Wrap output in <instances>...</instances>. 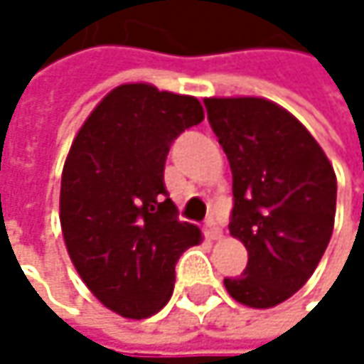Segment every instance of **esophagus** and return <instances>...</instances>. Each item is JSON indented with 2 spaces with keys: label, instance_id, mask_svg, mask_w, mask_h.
<instances>
[{
  "label": "esophagus",
  "instance_id": "34e87169",
  "mask_svg": "<svg viewBox=\"0 0 364 364\" xmlns=\"http://www.w3.org/2000/svg\"><path fill=\"white\" fill-rule=\"evenodd\" d=\"M204 234H206L210 240H217V238H221V228H219L213 219H208V221L204 223Z\"/></svg>",
  "mask_w": 364,
  "mask_h": 364
}]
</instances>
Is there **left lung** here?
<instances>
[{
  "instance_id": "obj_1",
  "label": "left lung",
  "mask_w": 364,
  "mask_h": 364,
  "mask_svg": "<svg viewBox=\"0 0 364 364\" xmlns=\"http://www.w3.org/2000/svg\"><path fill=\"white\" fill-rule=\"evenodd\" d=\"M204 107L232 168L230 234L249 251L245 272L223 284L249 308H274L308 282L327 251L335 171L306 126L272 101L206 99Z\"/></svg>"
}]
</instances>
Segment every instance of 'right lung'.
Returning a JSON list of instances; mask_svg holds the SVG:
<instances>
[{"mask_svg":"<svg viewBox=\"0 0 364 364\" xmlns=\"http://www.w3.org/2000/svg\"><path fill=\"white\" fill-rule=\"evenodd\" d=\"M204 119L193 97L124 84L80 128L60 179V228L95 297L124 318L160 312L200 228L179 221L164 185L173 141Z\"/></svg>","mask_w":364,"mask_h":364,"instance_id":"add662e5","label":"right lung"}]
</instances>
